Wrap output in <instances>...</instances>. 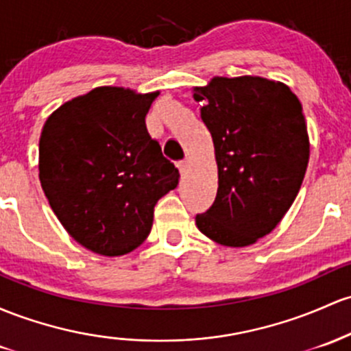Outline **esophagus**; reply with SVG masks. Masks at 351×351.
<instances>
[{"label": "esophagus", "mask_w": 351, "mask_h": 351, "mask_svg": "<svg viewBox=\"0 0 351 351\" xmlns=\"http://www.w3.org/2000/svg\"><path fill=\"white\" fill-rule=\"evenodd\" d=\"M188 160H183V161H178V169H180V173H186V169H188Z\"/></svg>", "instance_id": "34e87169"}]
</instances>
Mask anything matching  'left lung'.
Here are the masks:
<instances>
[{
	"instance_id": "1",
	"label": "left lung",
	"mask_w": 351,
	"mask_h": 351,
	"mask_svg": "<svg viewBox=\"0 0 351 351\" xmlns=\"http://www.w3.org/2000/svg\"><path fill=\"white\" fill-rule=\"evenodd\" d=\"M193 96L205 101L202 119L218 165L217 198L196 226L219 245H253L282 221L305 178L302 103L287 84L260 76H217Z\"/></svg>"
}]
</instances>
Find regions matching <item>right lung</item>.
<instances>
[{"label":"right lung","instance_id":"obj_1","mask_svg":"<svg viewBox=\"0 0 351 351\" xmlns=\"http://www.w3.org/2000/svg\"><path fill=\"white\" fill-rule=\"evenodd\" d=\"M160 95L99 86L61 105L40 138V182L64 230L93 253L119 256L146 240L178 168L146 130Z\"/></svg>","mask_w":351,"mask_h":351}]
</instances>
